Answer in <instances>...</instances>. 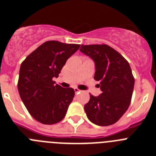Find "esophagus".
<instances>
[{
    "instance_id": "34e87169",
    "label": "esophagus",
    "mask_w": 156,
    "mask_h": 156,
    "mask_svg": "<svg viewBox=\"0 0 156 156\" xmlns=\"http://www.w3.org/2000/svg\"><path fill=\"white\" fill-rule=\"evenodd\" d=\"M74 91H75L76 94L79 93V92H80L81 90H80V89H78V88H74Z\"/></svg>"
}]
</instances>
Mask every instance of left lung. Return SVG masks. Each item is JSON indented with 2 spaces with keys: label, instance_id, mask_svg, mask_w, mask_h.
Listing matches in <instances>:
<instances>
[{
  "label": "left lung",
  "instance_id": "1",
  "mask_svg": "<svg viewBox=\"0 0 156 156\" xmlns=\"http://www.w3.org/2000/svg\"><path fill=\"white\" fill-rule=\"evenodd\" d=\"M82 53L94 62V80L99 81L101 94H90L84 105L88 119L98 126H109L120 119L129 108L134 78L129 62L106 44L81 45Z\"/></svg>",
  "mask_w": 156,
  "mask_h": 156
}]
</instances>
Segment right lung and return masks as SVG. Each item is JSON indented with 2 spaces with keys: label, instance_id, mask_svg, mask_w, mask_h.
<instances>
[{
  "label": "right lung",
  "instance_id": "right-lung-1",
  "mask_svg": "<svg viewBox=\"0 0 156 156\" xmlns=\"http://www.w3.org/2000/svg\"><path fill=\"white\" fill-rule=\"evenodd\" d=\"M80 46L47 41L22 62L18 81L19 95L30 115L43 124L62 120L73 99V89L56 84L53 78H58L66 61Z\"/></svg>",
  "mask_w": 156,
  "mask_h": 156
}]
</instances>
